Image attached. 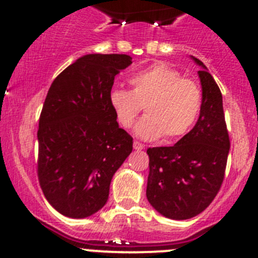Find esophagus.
Returning <instances> with one entry per match:
<instances>
[{
	"label": "esophagus",
	"instance_id": "obj_1",
	"mask_svg": "<svg viewBox=\"0 0 258 258\" xmlns=\"http://www.w3.org/2000/svg\"><path fill=\"white\" fill-rule=\"evenodd\" d=\"M134 148H135V150H137V151H140V150H144V148H145V145H142L141 142H137V141H135V142H134Z\"/></svg>",
	"mask_w": 258,
	"mask_h": 258
}]
</instances>
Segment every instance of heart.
Returning <instances> with one entry per match:
<instances>
[{"mask_svg":"<svg viewBox=\"0 0 258 258\" xmlns=\"http://www.w3.org/2000/svg\"><path fill=\"white\" fill-rule=\"evenodd\" d=\"M132 90L113 87L108 103L117 122L124 128L132 126L141 112L135 135L142 140H167L186 135L202 111V92L195 81L182 79L179 72L163 63H155L128 77Z\"/></svg>","mask_w":258,"mask_h":258,"instance_id":"1","label":"heart"}]
</instances>
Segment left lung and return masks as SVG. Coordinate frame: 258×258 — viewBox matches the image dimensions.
I'll return each mask as SVG.
<instances>
[{"label": "left lung", "mask_w": 258, "mask_h": 258, "mask_svg": "<svg viewBox=\"0 0 258 258\" xmlns=\"http://www.w3.org/2000/svg\"><path fill=\"white\" fill-rule=\"evenodd\" d=\"M191 59L201 67L199 119L177 144L147 150L146 196L153 209L171 220L192 218L210 206L222 184L230 151L220 88L207 67L196 57Z\"/></svg>", "instance_id": "1"}]
</instances>
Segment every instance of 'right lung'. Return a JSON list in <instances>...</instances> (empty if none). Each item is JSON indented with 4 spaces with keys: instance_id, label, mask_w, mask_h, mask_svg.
<instances>
[{
    "instance_id": "obj_1",
    "label": "right lung",
    "mask_w": 258,
    "mask_h": 258,
    "mask_svg": "<svg viewBox=\"0 0 258 258\" xmlns=\"http://www.w3.org/2000/svg\"><path fill=\"white\" fill-rule=\"evenodd\" d=\"M131 63L127 54H85L49 87L38 123V179L49 205L66 217L102 209L111 179L132 152V137L108 103L114 76Z\"/></svg>"
}]
</instances>
